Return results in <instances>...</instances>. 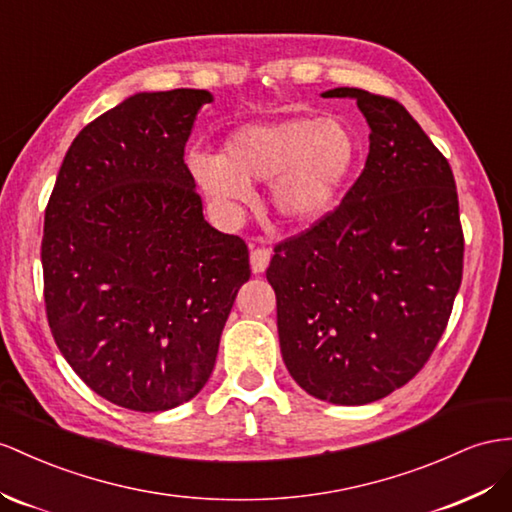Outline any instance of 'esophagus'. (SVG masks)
Listing matches in <instances>:
<instances>
[{
	"mask_svg": "<svg viewBox=\"0 0 512 512\" xmlns=\"http://www.w3.org/2000/svg\"><path fill=\"white\" fill-rule=\"evenodd\" d=\"M272 251L261 244H251V268L255 274H261L270 264Z\"/></svg>",
	"mask_w": 512,
	"mask_h": 512,
	"instance_id": "obj_1",
	"label": "esophagus"
}]
</instances>
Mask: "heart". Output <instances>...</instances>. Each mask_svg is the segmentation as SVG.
Segmentation results:
<instances>
[{
    "mask_svg": "<svg viewBox=\"0 0 512 512\" xmlns=\"http://www.w3.org/2000/svg\"><path fill=\"white\" fill-rule=\"evenodd\" d=\"M359 160L342 121L287 119L235 131L220 155L194 153L199 186L220 205L251 201V183L272 181V205L287 225L307 227L335 207Z\"/></svg>",
    "mask_w": 512,
    "mask_h": 512,
    "instance_id": "b5f03b06",
    "label": "heart"
}]
</instances>
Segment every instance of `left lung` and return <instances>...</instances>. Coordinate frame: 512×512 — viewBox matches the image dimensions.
Masks as SVG:
<instances>
[{"label": "left lung", "mask_w": 512, "mask_h": 512, "mask_svg": "<svg viewBox=\"0 0 512 512\" xmlns=\"http://www.w3.org/2000/svg\"><path fill=\"white\" fill-rule=\"evenodd\" d=\"M370 153L342 203L281 240L266 270L294 381L333 404H368L424 368L463 279L452 168L402 103L361 88Z\"/></svg>", "instance_id": "8db88e82"}]
</instances>
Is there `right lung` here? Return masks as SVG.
I'll return each mask as SVG.
<instances>
[{
	"instance_id": "add662e5",
	"label": "right lung",
	"mask_w": 512,
	"mask_h": 512,
	"mask_svg": "<svg viewBox=\"0 0 512 512\" xmlns=\"http://www.w3.org/2000/svg\"><path fill=\"white\" fill-rule=\"evenodd\" d=\"M207 90L140 93L88 123L45 207L51 335L101 398L157 413L194 398L251 277L248 246L203 218L183 162Z\"/></svg>"
}]
</instances>
